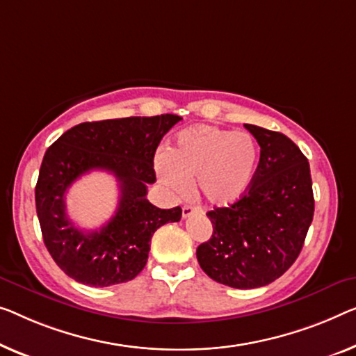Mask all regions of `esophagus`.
<instances>
[{
  "instance_id": "34e87169",
  "label": "esophagus",
  "mask_w": 356,
  "mask_h": 356,
  "mask_svg": "<svg viewBox=\"0 0 356 356\" xmlns=\"http://www.w3.org/2000/svg\"><path fill=\"white\" fill-rule=\"evenodd\" d=\"M193 214L201 216V214H203V209H201L200 206H190V204L184 206V208H182V216L185 217V219H187V217H190V216H193Z\"/></svg>"
}]
</instances>
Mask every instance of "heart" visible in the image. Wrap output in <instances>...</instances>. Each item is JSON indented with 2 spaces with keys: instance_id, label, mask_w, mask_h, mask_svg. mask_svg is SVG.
Instances as JSON below:
<instances>
[{
  "instance_id": "obj_1",
  "label": "heart",
  "mask_w": 356,
  "mask_h": 356,
  "mask_svg": "<svg viewBox=\"0 0 356 356\" xmlns=\"http://www.w3.org/2000/svg\"><path fill=\"white\" fill-rule=\"evenodd\" d=\"M259 150L248 132L200 124L180 132L169 153L156 158V172L169 192L185 195L198 177L201 195L216 206L240 200L257 169Z\"/></svg>"
}]
</instances>
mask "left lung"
<instances>
[{
	"instance_id": "obj_1",
	"label": "left lung",
	"mask_w": 356,
	"mask_h": 356,
	"mask_svg": "<svg viewBox=\"0 0 356 356\" xmlns=\"http://www.w3.org/2000/svg\"><path fill=\"white\" fill-rule=\"evenodd\" d=\"M261 160L240 200L208 212L212 236L196 249L200 267L217 283L254 289L280 278L299 257L314 220L310 164L281 132L245 124Z\"/></svg>"
}]
</instances>
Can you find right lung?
Segmentation results:
<instances>
[{
  "label": "right lung",
  "instance_id": "1",
  "mask_svg": "<svg viewBox=\"0 0 356 356\" xmlns=\"http://www.w3.org/2000/svg\"><path fill=\"white\" fill-rule=\"evenodd\" d=\"M180 120L166 113L81 123L47 148L35 188L36 214L47 251L68 277L94 288L136 278L147 264L153 233L180 220L179 206L160 209L147 200V185L156 180V148ZM94 168L114 174L120 201L108 224L89 232L67 219L65 193Z\"/></svg>",
  "mask_w": 356,
  "mask_h": 356
}]
</instances>
